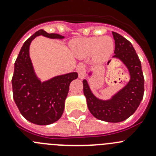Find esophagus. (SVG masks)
I'll return each mask as SVG.
<instances>
[{
  "mask_svg": "<svg viewBox=\"0 0 156 156\" xmlns=\"http://www.w3.org/2000/svg\"><path fill=\"white\" fill-rule=\"evenodd\" d=\"M76 70L79 73V78L80 79H83L86 76V69H85L84 65L83 63H80L76 67Z\"/></svg>",
  "mask_w": 156,
  "mask_h": 156,
  "instance_id": "34e87169",
  "label": "esophagus"
}]
</instances>
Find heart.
Here are the masks:
<instances>
[{"mask_svg": "<svg viewBox=\"0 0 156 156\" xmlns=\"http://www.w3.org/2000/svg\"><path fill=\"white\" fill-rule=\"evenodd\" d=\"M114 41L108 36L101 37H87L74 41L72 48L76 55L80 58L91 55L95 63L107 61L114 51Z\"/></svg>", "mask_w": 156, "mask_h": 156, "instance_id": "1", "label": "heart"}]
</instances>
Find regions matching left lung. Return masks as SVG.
I'll list each match as a JSON object with an SVG mask.
<instances>
[{
  "instance_id": "1",
  "label": "left lung",
  "mask_w": 156,
  "mask_h": 156,
  "mask_svg": "<svg viewBox=\"0 0 156 156\" xmlns=\"http://www.w3.org/2000/svg\"><path fill=\"white\" fill-rule=\"evenodd\" d=\"M115 51L112 58L118 59L126 66L129 80L109 99H101L93 94L87 80H83V94L89 111L98 119L108 122H119L128 119L138 108L144 95V80L141 64L131 43L120 34L112 32ZM93 75V71L88 76Z\"/></svg>"
}]
</instances>
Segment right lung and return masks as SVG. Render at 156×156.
Masks as SVG:
<instances>
[{"mask_svg":"<svg viewBox=\"0 0 156 156\" xmlns=\"http://www.w3.org/2000/svg\"><path fill=\"white\" fill-rule=\"evenodd\" d=\"M62 40L65 37L40 30L23 44L15 63L13 98L25 119L37 125H49L62 115L70 83L78 77L76 72L55 76L41 81L36 73L30 56L31 42L37 37Z\"/></svg>","mask_w":156,"mask_h":156,"instance_id":"1","label":"right lung"}]
</instances>
